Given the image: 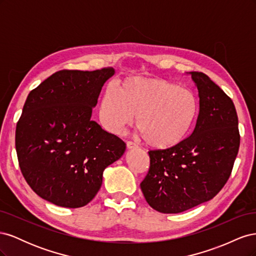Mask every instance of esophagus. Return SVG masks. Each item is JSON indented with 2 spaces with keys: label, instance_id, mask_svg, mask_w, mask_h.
<instances>
[{
  "label": "esophagus",
  "instance_id": "1",
  "mask_svg": "<svg viewBox=\"0 0 256 256\" xmlns=\"http://www.w3.org/2000/svg\"><path fill=\"white\" fill-rule=\"evenodd\" d=\"M136 147H138V145L136 143L131 142V141L127 142V148L128 150H134V148H136Z\"/></svg>",
  "mask_w": 256,
  "mask_h": 256
}]
</instances>
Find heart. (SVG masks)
Returning <instances> with one entry per match:
<instances>
[{"label":"heart","mask_w":256,"mask_h":256,"mask_svg":"<svg viewBox=\"0 0 256 256\" xmlns=\"http://www.w3.org/2000/svg\"><path fill=\"white\" fill-rule=\"evenodd\" d=\"M198 112L194 92L161 78H129L118 90L108 88L100 104V122L104 129L122 134L136 125L147 145L168 148L180 142Z\"/></svg>","instance_id":"heart-1"}]
</instances>
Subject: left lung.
I'll use <instances>...</instances> for the list:
<instances>
[{
    "label": "left lung",
    "mask_w": 256,
    "mask_h": 256,
    "mask_svg": "<svg viewBox=\"0 0 256 256\" xmlns=\"http://www.w3.org/2000/svg\"><path fill=\"white\" fill-rule=\"evenodd\" d=\"M200 109L190 136L164 150H150L141 182L146 202L162 214H178L214 198L226 184L240 136L232 99L203 72H191Z\"/></svg>",
    "instance_id": "obj_1"
}]
</instances>
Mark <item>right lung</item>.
I'll return each instance as SVG.
<instances>
[{"label":"right lung","mask_w":256,"mask_h":256,"mask_svg":"<svg viewBox=\"0 0 256 256\" xmlns=\"http://www.w3.org/2000/svg\"><path fill=\"white\" fill-rule=\"evenodd\" d=\"M115 70H60L30 92L16 128L23 177L48 202L79 208L95 198L106 168L126 143L104 130L92 112Z\"/></svg>","instance_id":"right-lung-1"}]
</instances>
